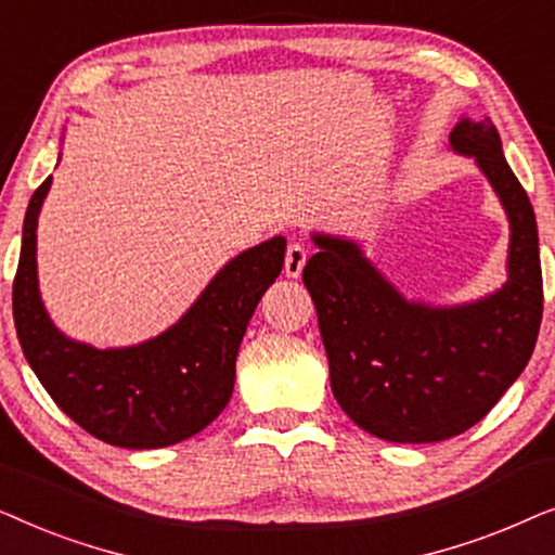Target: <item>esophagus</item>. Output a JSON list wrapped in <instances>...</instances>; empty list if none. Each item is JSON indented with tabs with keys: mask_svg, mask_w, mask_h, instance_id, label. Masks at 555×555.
<instances>
[{
	"mask_svg": "<svg viewBox=\"0 0 555 555\" xmlns=\"http://www.w3.org/2000/svg\"><path fill=\"white\" fill-rule=\"evenodd\" d=\"M308 260V249L300 245V242H291L285 253V275L287 278H300L302 268H306Z\"/></svg>",
	"mask_w": 555,
	"mask_h": 555,
	"instance_id": "1",
	"label": "esophagus"
}]
</instances>
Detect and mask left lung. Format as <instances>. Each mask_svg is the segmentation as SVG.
I'll return each instance as SVG.
<instances>
[{
    "label": "left lung",
    "mask_w": 555,
    "mask_h": 555,
    "mask_svg": "<svg viewBox=\"0 0 555 555\" xmlns=\"http://www.w3.org/2000/svg\"><path fill=\"white\" fill-rule=\"evenodd\" d=\"M450 149L473 156L511 224L507 280L460 306L409 300L359 242L313 234L302 270L340 409L386 442L427 444L482 420L528 366L543 315L538 227L490 118H460Z\"/></svg>",
    "instance_id": "8db88e82"
}]
</instances>
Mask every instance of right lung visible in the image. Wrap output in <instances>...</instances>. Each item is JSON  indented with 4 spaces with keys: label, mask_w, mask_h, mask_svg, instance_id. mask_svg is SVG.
Here are the masks:
<instances>
[{
    "label": "right lung",
    "mask_w": 555,
    "mask_h": 555,
    "mask_svg": "<svg viewBox=\"0 0 555 555\" xmlns=\"http://www.w3.org/2000/svg\"><path fill=\"white\" fill-rule=\"evenodd\" d=\"M52 177L29 199L12 287L14 328L35 376L75 424L105 444L158 450L222 414L249 318L285 262V237L245 249L211 278L194 306L158 336L124 348L67 338L37 283V217Z\"/></svg>",
    "instance_id": "right-lung-1"
}]
</instances>
